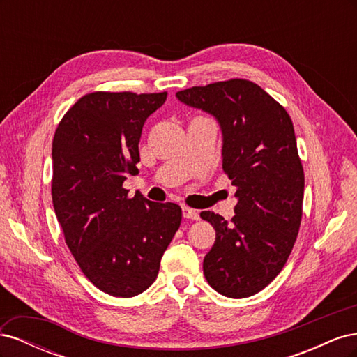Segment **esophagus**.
<instances>
[{
	"instance_id": "34e87169",
	"label": "esophagus",
	"mask_w": 357,
	"mask_h": 357,
	"mask_svg": "<svg viewBox=\"0 0 357 357\" xmlns=\"http://www.w3.org/2000/svg\"><path fill=\"white\" fill-rule=\"evenodd\" d=\"M181 211H183V218H185V219H190V220H198L199 219V214L195 210H192L189 207H183Z\"/></svg>"
}]
</instances>
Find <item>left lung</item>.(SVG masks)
Wrapping results in <instances>:
<instances>
[{
  "mask_svg": "<svg viewBox=\"0 0 357 357\" xmlns=\"http://www.w3.org/2000/svg\"><path fill=\"white\" fill-rule=\"evenodd\" d=\"M176 96L218 119L223 171L238 198L229 223L201 213L215 229L204 275L223 296H252L282 271L299 232L305 180L294 123L284 107L250 80L193 86Z\"/></svg>",
  "mask_w": 357,
  "mask_h": 357,
  "instance_id": "obj_1",
  "label": "left lung"
}]
</instances>
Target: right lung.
<instances>
[{"label": "right lung", "mask_w": 357, "mask_h": 357, "mask_svg": "<svg viewBox=\"0 0 357 357\" xmlns=\"http://www.w3.org/2000/svg\"><path fill=\"white\" fill-rule=\"evenodd\" d=\"M167 92H92L63 114L52 144V199L66 243L89 282L131 298L152 286L181 208L128 197L144 122Z\"/></svg>", "instance_id": "add662e5"}]
</instances>
